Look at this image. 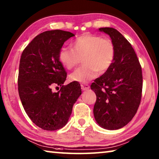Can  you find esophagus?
<instances>
[{"mask_svg": "<svg viewBox=\"0 0 159 159\" xmlns=\"http://www.w3.org/2000/svg\"><path fill=\"white\" fill-rule=\"evenodd\" d=\"M80 86H81L82 90H87L90 88L89 85H88V84H81V85Z\"/></svg>", "mask_w": 159, "mask_h": 159, "instance_id": "esophagus-1", "label": "esophagus"}]
</instances>
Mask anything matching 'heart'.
<instances>
[{"instance_id": "obj_1", "label": "heart", "mask_w": 159, "mask_h": 159, "mask_svg": "<svg viewBox=\"0 0 159 159\" xmlns=\"http://www.w3.org/2000/svg\"><path fill=\"white\" fill-rule=\"evenodd\" d=\"M72 49L61 48L58 57L61 64L68 69L74 68L83 59V65L70 75L73 81L86 83L97 76L98 72L104 74L114 63L116 48L109 39L85 34L71 43Z\"/></svg>"}]
</instances>
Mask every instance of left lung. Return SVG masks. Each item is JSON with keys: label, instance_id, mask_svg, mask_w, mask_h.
<instances>
[{"label": "left lung", "instance_id": "obj_1", "mask_svg": "<svg viewBox=\"0 0 159 159\" xmlns=\"http://www.w3.org/2000/svg\"><path fill=\"white\" fill-rule=\"evenodd\" d=\"M108 34L115 45L112 66L90 85L95 93L93 114L100 127L117 130L133 119L139 106L142 90L140 64L128 40L111 27L99 28Z\"/></svg>", "mask_w": 159, "mask_h": 159}]
</instances>
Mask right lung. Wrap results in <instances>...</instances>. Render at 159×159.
Here are the masks:
<instances>
[{"label": "right lung", "instance_id": "right-lung-1", "mask_svg": "<svg viewBox=\"0 0 159 159\" xmlns=\"http://www.w3.org/2000/svg\"><path fill=\"white\" fill-rule=\"evenodd\" d=\"M74 36L62 30L44 31L35 37L21 54L19 95L28 116L45 130L63 128L81 95L79 83L63 85L66 73L58 57L64 42ZM55 86L61 87L57 93L52 91Z\"/></svg>", "mask_w": 159, "mask_h": 159}]
</instances>
